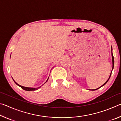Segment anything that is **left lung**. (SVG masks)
<instances>
[{
  "mask_svg": "<svg viewBox=\"0 0 121 121\" xmlns=\"http://www.w3.org/2000/svg\"><path fill=\"white\" fill-rule=\"evenodd\" d=\"M111 48H112V69H113V68H114V56H113V55H112V46H111ZM112 72H111V73H110V76H109V78H108V79H107V81H106V82H105V83H104L103 85H101V86H100V87L98 88V89H93V90H91V91H95V90H98V89H99V88H100V87H101L105 85L107 83V82L108 81V80H109V79L110 77V76H111V75H112Z\"/></svg>",
  "mask_w": 121,
  "mask_h": 121,
  "instance_id": "1",
  "label": "left lung"
}]
</instances>
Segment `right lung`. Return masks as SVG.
Masks as SVG:
<instances>
[{"label":"right lung","mask_w":121,"mask_h":121,"mask_svg":"<svg viewBox=\"0 0 121 121\" xmlns=\"http://www.w3.org/2000/svg\"><path fill=\"white\" fill-rule=\"evenodd\" d=\"M49 78V77H48ZM48 79H47V81H46V82L47 81H48ZM13 81H14V82L15 83V84L17 85H18L19 86H20V87H21L22 89H23L24 90H26V91H35V90H38V89H39V88L42 86L43 85V84L42 86H40V87H25V86H21V85H19V84H17V83L13 79ZM45 82V83H46Z\"/></svg>","instance_id":"obj_1"}]
</instances>
